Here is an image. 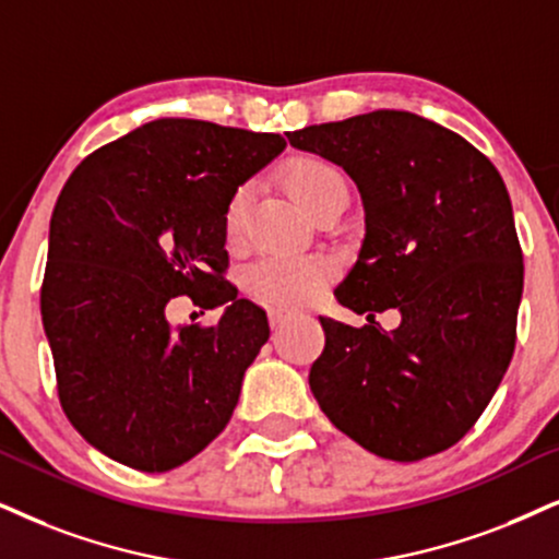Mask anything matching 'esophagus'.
I'll use <instances>...</instances> for the list:
<instances>
[{"label":"esophagus","instance_id":"34e87169","mask_svg":"<svg viewBox=\"0 0 559 559\" xmlns=\"http://www.w3.org/2000/svg\"><path fill=\"white\" fill-rule=\"evenodd\" d=\"M294 312H288V309H271V324L273 328H284V324L292 320Z\"/></svg>","mask_w":559,"mask_h":559}]
</instances>
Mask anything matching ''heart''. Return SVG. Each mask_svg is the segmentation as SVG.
<instances>
[{
  "instance_id": "heart-1",
  "label": "heart",
  "mask_w": 559,
  "mask_h": 559,
  "mask_svg": "<svg viewBox=\"0 0 559 559\" xmlns=\"http://www.w3.org/2000/svg\"><path fill=\"white\" fill-rule=\"evenodd\" d=\"M341 182L343 175L330 162L317 157H299L286 167V188L307 214H312ZM247 195H250L247 188L237 190L224 214V231L229 242L242 237ZM330 275L332 265L324 258H265L252 267L250 286L267 301L281 307H299L320 292Z\"/></svg>"
}]
</instances>
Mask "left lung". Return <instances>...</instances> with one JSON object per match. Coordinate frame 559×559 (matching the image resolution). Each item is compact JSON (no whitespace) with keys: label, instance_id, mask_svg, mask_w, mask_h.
<instances>
[{"label":"left lung","instance_id":"left-lung-1","mask_svg":"<svg viewBox=\"0 0 559 559\" xmlns=\"http://www.w3.org/2000/svg\"><path fill=\"white\" fill-rule=\"evenodd\" d=\"M335 162L364 203V242L320 317L309 386L332 426L366 451L418 462L475 426L511 364L524 260L506 182L467 139L407 110H373L288 133ZM397 308L386 333L373 311Z\"/></svg>","mask_w":559,"mask_h":559}]
</instances>
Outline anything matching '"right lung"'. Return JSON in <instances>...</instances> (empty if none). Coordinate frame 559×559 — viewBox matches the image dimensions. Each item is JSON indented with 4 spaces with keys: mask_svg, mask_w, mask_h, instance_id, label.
Instances as JSON below:
<instances>
[{
    "mask_svg": "<svg viewBox=\"0 0 559 559\" xmlns=\"http://www.w3.org/2000/svg\"><path fill=\"white\" fill-rule=\"evenodd\" d=\"M284 150L281 133L159 118L92 152L63 186L40 314L63 413L105 456L167 472L227 428L271 328L224 281V214ZM175 295L225 312L214 329H173Z\"/></svg>",
    "mask_w": 559,
    "mask_h": 559,
    "instance_id": "right-lung-1",
    "label": "right lung"
}]
</instances>
